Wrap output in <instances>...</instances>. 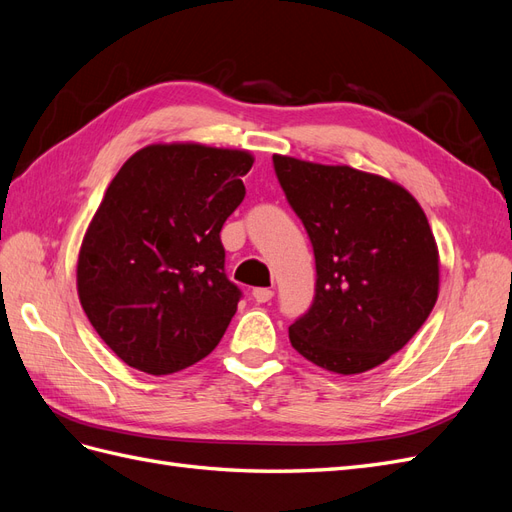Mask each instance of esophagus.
I'll list each match as a JSON object with an SVG mask.
<instances>
[{
	"instance_id": "1",
	"label": "esophagus",
	"mask_w": 512,
	"mask_h": 512,
	"mask_svg": "<svg viewBox=\"0 0 512 512\" xmlns=\"http://www.w3.org/2000/svg\"><path fill=\"white\" fill-rule=\"evenodd\" d=\"M252 297H254L256 303H267V301H271V297H273V290H271V288H254Z\"/></svg>"
}]
</instances>
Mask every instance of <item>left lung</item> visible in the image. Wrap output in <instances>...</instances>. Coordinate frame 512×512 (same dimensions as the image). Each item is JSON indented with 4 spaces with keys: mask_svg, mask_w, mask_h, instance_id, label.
Instances as JSON below:
<instances>
[{
    "mask_svg": "<svg viewBox=\"0 0 512 512\" xmlns=\"http://www.w3.org/2000/svg\"><path fill=\"white\" fill-rule=\"evenodd\" d=\"M316 258V292L288 327L292 348L335 374H361L404 348L438 299V247L401 185L350 166L273 156Z\"/></svg>",
    "mask_w": 512,
    "mask_h": 512,
    "instance_id": "obj_1",
    "label": "left lung"
}]
</instances>
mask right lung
Listing matches in <instances>:
<instances>
[{"instance_id":"right-lung-1","label":"right lung","mask_w":512,"mask_h":512,"mask_svg":"<svg viewBox=\"0 0 512 512\" xmlns=\"http://www.w3.org/2000/svg\"><path fill=\"white\" fill-rule=\"evenodd\" d=\"M247 151L149 145L119 168L81 245L76 286L123 363L175 374L220 344L241 290L220 230L245 196Z\"/></svg>"}]
</instances>
